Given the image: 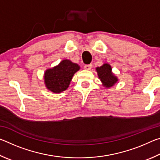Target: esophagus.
<instances>
[{
  "mask_svg": "<svg viewBox=\"0 0 160 160\" xmlns=\"http://www.w3.org/2000/svg\"><path fill=\"white\" fill-rule=\"evenodd\" d=\"M92 64H88V65H85V66H84V68L85 70H90L92 69Z\"/></svg>",
  "mask_w": 160,
  "mask_h": 160,
  "instance_id": "34e87169",
  "label": "esophagus"
}]
</instances>
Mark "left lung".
Here are the masks:
<instances>
[{
    "label": "left lung",
    "instance_id": "left-lung-1",
    "mask_svg": "<svg viewBox=\"0 0 160 160\" xmlns=\"http://www.w3.org/2000/svg\"><path fill=\"white\" fill-rule=\"evenodd\" d=\"M96 71L102 85L106 88H112L118 82V78L115 74H113L112 67L109 63H104L100 67H97Z\"/></svg>",
    "mask_w": 160,
    "mask_h": 160
}]
</instances>
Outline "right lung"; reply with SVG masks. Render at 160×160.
<instances>
[{
    "label": "right lung",
    "mask_w": 160,
    "mask_h": 160,
    "mask_svg": "<svg viewBox=\"0 0 160 160\" xmlns=\"http://www.w3.org/2000/svg\"><path fill=\"white\" fill-rule=\"evenodd\" d=\"M80 69L79 65L68 59L61 61L57 66L45 70L44 85L53 93H61L67 90L74 74Z\"/></svg>",
    "instance_id": "obj_1"
}]
</instances>
